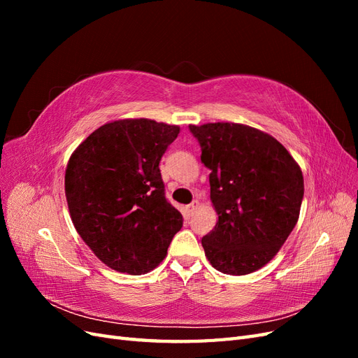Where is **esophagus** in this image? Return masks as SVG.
I'll return each instance as SVG.
<instances>
[{"label":"esophagus","mask_w":358,"mask_h":358,"mask_svg":"<svg viewBox=\"0 0 358 358\" xmlns=\"http://www.w3.org/2000/svg\"><path fill=\"white\" fill-rule=\"evenodd\" d=\"M199 201H192L191 204H188L187 206V209H185V212H187V215L188 216H191V215H194V213H196V210L199 209Z\"/></svg>","instance_id":"1"}]
</instances>
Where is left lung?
Wrapping results in <instances>:
<instances>
[{
  "instance_id": "left-lung-1",
  "label": "left lung",
  "mask_w": 358,
  "mask_h": 358,
  "mask_svg": "<svg viewBox=\"0 0 358 358\" xmlns=\"http://www.w3.org/2000/svg\"><path fill=\"white\" fill-rule=\"evenodd\" d=\"M210 170L215 229L206 258L227 275L264 267L294 229L305 194L300 166L275 137L243 124L189 125Z\"/></svg>"
}]
</instances>
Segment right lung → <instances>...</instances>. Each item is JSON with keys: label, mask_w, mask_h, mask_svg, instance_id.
<instances>
[{"label": "right lung", "mask_w": 358, "mask_h": 358, "mask_svg": "<svg viewBox=\"0 0 358 358\" xmlns=\"http://www.w3.org/2000/svg\"><path fill=\"white\" fill-rule=\"evenodd\" d=\"M179 131L146 117L117 119L96 128L69 159L66 197L74 229L116 272L154 270L182 229L158 167Z\"/></svg>", "instance_id": "obj_1"}]
</instances>
